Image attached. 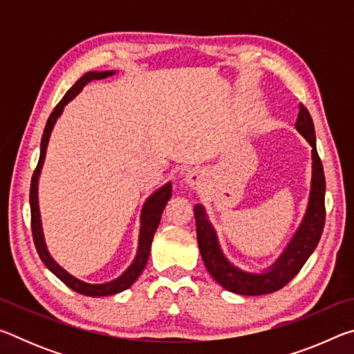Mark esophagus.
I'll return each mask as SVG.
<instances>
[{"mask_svg":"<svg viewBox=\"0 0 354 354\" xmlns=\"http://www.w3.org/2000/svg\"><path fill=\"white\" fill-rule=\"evenodd\" d=\"M205 181H206L205 171H201L198 169H192V170L185 173V183H187L190 187L201 189L203 184H205Z\"/></svg>","mask_w":354,"mask_h":354,"instance_id":"esophagus-1","label":"esophagus"}]
</instances>
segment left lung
<instances>
[{
    "label": "left lung",
    "instance_id": "left-lung-1",
    "mask_svg": "<svg viewBox=\"0 0 354 354\" xmlns=\"http://www.w3.org/2000/svg\"><path fill=\"white\" fill-rule=\"evenodd\" d=\"M295 128L313 147V181H310L309 203L306 214H304V218L297 230L295 236L292 237L283 254L274 261L272 267H268L262 273H250L232 266L220 248L217 232H215L214 226L209 221L205 207L201 205H196L194 207L196 239H198L200 253L207 272L226 290L239 293V295H266V293L283 289L301 270L304 262L313 254L322 237L326 215L325 173H323L322 160L319 158V153H317L313 118H310L309 111L303 104H299Z\"/></svg>",
    "mask_w": 354,
    "mask_h": 354
}]
</instances>
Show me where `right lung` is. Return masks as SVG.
<instances>
[{"label":"right lung","mask_w":354,"mask_h":354,"mask_svg":"<svg viewBox=\"0 0 354 354\" xmlns=\"http://www.w3.org/2000/svg\"><path fill=\"white\" fill-rule=\"evenodd\" d=\"M115 71H88L84 76H81L73 86L70 87V91L64 95V98L59 101V104L55 107V111L51 112L50 118H48L46 127L44 131V136H41V143H40V158L39 164L35 167L34 175L31 179V190H29V203H31V230H32V239L35 243V250L40 256L41 262L45 263L48 270L55 273L56 277L62 281V283L70 287L71 290H75L81 295L87 297H109L115 295L118 292H123L129 289L131 286L134 284V281L140 277V273L145 268L148 257H149V250H151V242L156 230H158L160 217H162L164 207L167 206V201L170 200L171 196V183H167L162 187L158 189L154 194L147 198L145 205L142 207L140 214V232H139V248H137V254L131 266L124 270L117 279L109 281V283L104 284H88L86 281H81L75 278L73 274H70L67 270L59 266V263L53 259L51 254L48 253L45 239H44V231H41V220H40V211H39V198H37V187H39V176L41 171V167H44L45 154H46V147L48 142H50L51 131L55 128L57 118L61 117L65 104H68L71 100H73L77 93L82 91V87L86 86L93 80H104L107 76H112Z\"/></svg>","instance_id":"1"}]
</instances>
